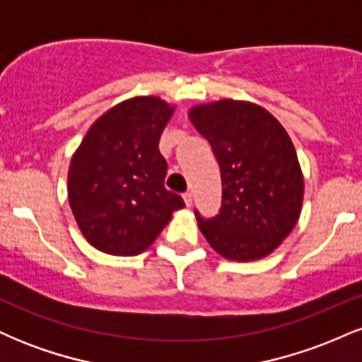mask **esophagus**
<instances>
[{
  "instance_id": "1",
  "label": "esophagus",
  "mask_w": 362,
  "mask_h": 362,
  "mask_svg": "<svg viewBox=\"0 0 362 362\" xmlns=\"http://www.w3.org/2000/svg\"><path fill=\"white\" fill-rule=\"evenodd\" d=\"M184 201H185L187 207L192 206V192H185V194H184Z\"/></svg>"
}]
</instances>
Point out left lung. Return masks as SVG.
I'll return each instance as SVG.
<instances>
[{
    "label": "left lung",
    "instance_id": "obj_1",
    "mask_svg": "<svg viewBox=\"0 0 362 362\" xmlns=\"http://www.w3.org/2000/svg\"><path fill=\"white\" fill-rule=\"evenodd\" d=\"M221 172L219 214L202 218V235L228 260H257L276 250L298 223L303 173L279 120L250 102L219 100L190 109Z\"/></svg>",
    "mask_w": 362,
    "mask_h": 362
}]
</instances>
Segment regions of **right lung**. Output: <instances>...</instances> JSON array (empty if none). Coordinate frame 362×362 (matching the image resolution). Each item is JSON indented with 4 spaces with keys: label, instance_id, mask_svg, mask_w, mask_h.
Returning a JSON list of instances; mask_svg holds the SVG:
<instances>
[{
    "label": "right lung",
    "instance_id": "obj_1",
    "mask_svg": "<svg viewBox=\"0 0 362 362\" xmlns=\"http://www.w3.org/2000/svg\"><path fill=\"white\" fill-rule=\"evenodd\" d=\"M173 107L136 97L93 124L71 158L68 197L83 236L110 255H138L185 206L165 189L160 136Z\"/></svg>",
    "mask_w": 362,
    "mask_h": 362
}]
</instances>
